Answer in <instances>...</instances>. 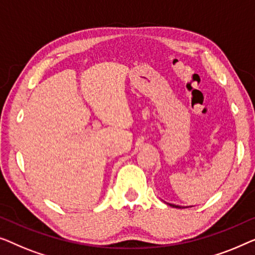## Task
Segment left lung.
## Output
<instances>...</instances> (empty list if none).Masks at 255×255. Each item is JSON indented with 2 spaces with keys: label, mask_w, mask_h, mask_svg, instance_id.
Returning <instances> with one entry per match:
<instances>
[{
  "label": "left lung",
  "mask_w": 255,
  "mask_h": 255,
  "mask_svg": "<svg viewBox=\"0 0 255 255\" xmlns=\"http://www.w3.org/2000/svg\"><path fill=\"white\" fill-rule=\"evenodd\" d=\"M170 204L171 207H173V208H184V207H180V206H177V204H173V203H168Z\"/></svg>",
  "instance_id": "8db88e82"
}]
</instances>
